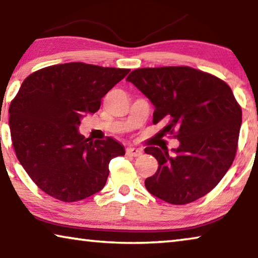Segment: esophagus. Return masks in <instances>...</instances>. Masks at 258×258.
<instances>
[{
    "mask_svg": "<svg viewBox=\"0 0 258 258\" xmlns=\"http://www.w3.org/2000/svg\"><path fill=\"white\" fill-rule=\"evenodd\" d=\"M126 154H127L128 156H132V157H140L142 155V150L137 149V148L130 147L126 149Z\"/></svg>",
    "mask_w": 258,
    "mask_h": 258,
    "instance_id": "esophagus-1",
    "label": "esophagus"
}]
</instances>
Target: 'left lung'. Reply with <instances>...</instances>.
I'll use <instances>...</instances> for the list:
<instances>
[{
	"instance_id": "8db88e82",
	"label": "left lung",
	"mask_w": 258,
	"mask_h": 258,
	"mask_svg": "<svg viewBox=\"0 0 258 258\" xmlns=\"http://www.w3.org/2000/svg\"><path fill=\"white\" fill-rule=\"evenodd\" d=\"M126 81L154 103V124L164 125L180 147L146 148L158 169L145 185L157 198L185 205L204 197L232 165L238 149L241 107L221 78L187 66L139 68Z\"/></svg>"
}]
</instances>
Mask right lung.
Here are the masks:
<instances>
[{
    "instance_id": "obj_1",
    "label": "right lung",
    "mask_w": 258,
    "mask_h": 258,
    "mask_svg": "<svg viewBox=\"0 0 258 258\" xmlns=\"http://www.w3.org/2000/svg\"><path fill=\"white\" fill-rule=\"evenodd\" d=\"M130 69L84 62L49 66L30 74L9 107L12 146L33 182L60 202L74 203L106 184L109 163L124 156L111 138L85 139L77 132L85 112H97L101 99Z\"/></svg>"
}]
</instances>
